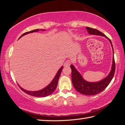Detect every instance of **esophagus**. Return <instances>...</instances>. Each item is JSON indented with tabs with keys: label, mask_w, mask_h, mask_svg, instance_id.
<instances>
[{
	"label": "esophagus",
	"mask_w": 125,
	"mask_h": 125,
	"mask_svg": "<svg viewBox=\"0 0 125 125\" xmlns=\"http://www.w3.org/2000/svg\"><path fill=\"white\" fill-rule=\"evenodd\" d=\"M70 65V61L69 60H68L67 61H65L64 65L65 67H68V66H69Z\"/></svg>",
	"instance_id": "34e87169"
}]
</instances>
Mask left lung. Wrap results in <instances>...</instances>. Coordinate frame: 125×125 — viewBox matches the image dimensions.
<instances>
[{
	"instance_id": "left-lung-1",
	"label": "left lung",
	"mask_w": 125,
	"mask_h": 125,
	"mask_svg": "<svg viewBox=\"0 0 125 125\" xmlns=\"http://www.w3.org/2000/svg\"><path fill=\"white\" fill-rule=\"evenodd\" d=\"M86 29L90 35H96L105 37L109 40L113 50V60L111 70L107 76L100 81L90 82L85 81L83 78L80 73L74 67V65L73 64H71L70 65V68L71 69V79H72L73 84L75 89L78 92L83 94L92 95L99 94L100 92L103 91L108 85V84H110L111 80L112 79L114 75H115V58H114L113 45L110 39H108L104 34H103L96 29L91 28L88 27H86Z\"/></svg>"
}]
</instances>
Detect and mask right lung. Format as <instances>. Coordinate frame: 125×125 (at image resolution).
<instances>
[{
  "mask_svg": "<svg viewBox=\"0 0 125 125\" xmlns=\"http://www.w3.org/2000/svg\"><path fill=\"white\" fill-rule=\"evenodd\" d=\"M40 30L38 29V30H34L30 31H27V32H26L25 33H23L22 35H21V36L19 38V39H20L21 38L22 36H24L26 34H28L29 33H31L33 32H35V31H39ZM42 31H45L44 30H40ZM63 69V67H61L60 69L58 70L57 73L56 74L55 76L54 77V79H52V81L50 82L49 83V84L48 85L45 87L44 88L42 89L41 90H40L39 91H28V90H26L22 88L18 84V86L20 87V88L21 89V90L23 91L24 92H25L26 94H27L29 95H32V96H34V97H47L48 95H49L50 94H52L53 92H54L56 87L57 86V84H58V79L60 78V76L61 75V71Z\"/></svg>",
  "mask_w": 125,
  "mask_h": 125,
  "instance_id": "1",
  "label": "right lung"
}]
</instances>
